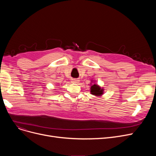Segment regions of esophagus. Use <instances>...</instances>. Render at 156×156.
<instances>
[{
	"label": "esophagus",
	"mask_w": 156,
	"mask_h": 156,
	"mask_svg": "<svg viewBox=\"0 0 156 156\" xmlns=\"http://www.w3.org/2000/svg\"><path fill=\"white\" fill-rule=\"evenodd\" d=\"M72 81H73V83H78L79 80H77V79H76V78H74V79H72Z\"/></svg>",
	"instance_id": "esophagus-1"
}]
</instances>
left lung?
Wrapping results in <instances>:
<instances>
[{
    "instance_id": "obj_1",
    "label": "left lung",
    "mask_w": 156,
    "mask_h": 156,
    "mask_svg": "<svg viewBox=\"0 0 156 156\" xmlns=\"http://www.w3.org/2000/svg\"><path fill=\"white\" fill-rule=\"evenodd\" d=\"M91 94L97 96L101 95L103 94L102 89H101V88L97 85L94 84L92 86H91Z\"/></svg>"
}]
</instances>
